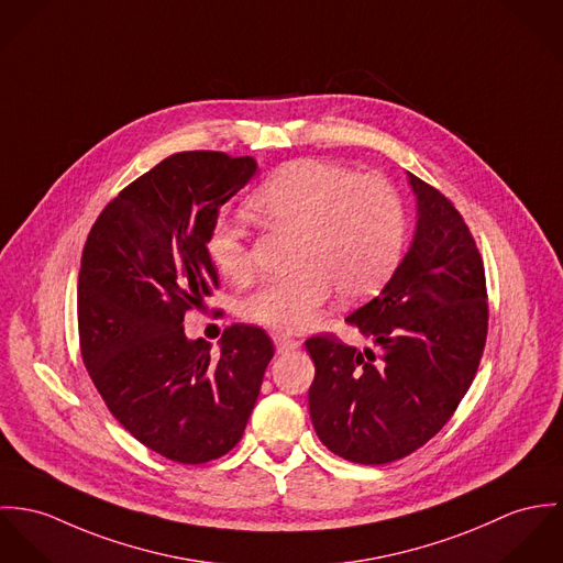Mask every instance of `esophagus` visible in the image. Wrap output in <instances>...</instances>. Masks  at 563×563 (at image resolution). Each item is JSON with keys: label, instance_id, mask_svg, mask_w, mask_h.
<instances>
[{"label": "esophagus", "instance_id": "34e87169", "mask_svg": "<svg viewBox=\"0 0 563 563\" xmlns=\"http://www.w3.org/2000/svg\"><path fill=\"white\" fill-rule=\"evenodd\" d=\"M274 345H276V352L278 354H287V352H294L300 347V341L298 339H291L289 334H274Z\"/></svg>", "mask_w": 563, "mask_h": 563}]
</instances>
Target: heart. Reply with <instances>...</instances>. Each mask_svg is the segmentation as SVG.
I'll return each mask as SVG.
<instances>
[{"label": "heart", "instance_id": "obj_1", "mask_svg": "<svg viewBox=\"0 0 563 563\" xmlns=\"http://www.w3.org/2000/svg\"><path fill=\"white\" fill-rule=\"evenodd\" d=\"M249 213L267 229L294 231V272L242 302L249 321L283 332L312 325L332 287L343 300L372 296L393 274L404 249L406 220L397 191L379 177H358L323 159H296L278 168L254 189ZM207 254L227 280H249L251 261L235 227L216 222Z\"/></svg>", "mask_w": 563, "mask_h": 563}]
</instances>
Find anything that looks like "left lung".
<instances>
[{
    "instance_id": "1",
    "label": "left lung",
    "mask_w": 563,
    "mask_h": 563,
    "mask_svg": "<svg viewBox=\"0 0 563 563\" xmlns=\"http://www.w3.org/2000/svg\"><path fill=\"white\" fill-rule=\"evenodd\" d=\"M417 198L410 249L384 289L347 314L369 347L312 336L309 390L319 440L356 464H386L423 446L477 374L488 334L486 274L460 211L408 173Z\"/></svg>"
}]
</instances>
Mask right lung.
I'll return each instance as SVG.
<instances>
[{
	"label": "right lung",
	"instance_id": "obj_1",
	"mask_svg": "<svg viewBox=\"0 0 563 563\" xmlns=\"http://www.w3.org/2000/svg\"><path fill=\"white\" fill-rule=\"evenodd\" d=\"M256 170L252 157L177 153L101 211L81 254L84 365L126 432L181 464L216 460L240 442L274 356L256 325L227 328L218 356L184 330L186 312L218 287L207 254L218 211Z\"/></svg>",
	"mask_w": 563,
	"mask_h": 563
}]
</instances>
